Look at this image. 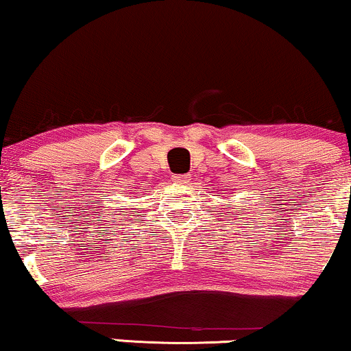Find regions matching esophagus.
Wrapping results in <instances>:
<instances>
[{
    "instance_id": "obj_1",
    "label": "esophagus",
    "mask_w": 351,
    "mask_h": 351,
    "mask_svg": "<svg viewBox=\"0 0 351 351\" xmlns=\"http://www.w3.org/2000/svg\"><path fill=\"white\" fill-rule=\"evenodd\" d=\"M188 180H189V176L188 175H176L175 176V181H178V183H188Z\"/></svg>"
}]
</instances>
